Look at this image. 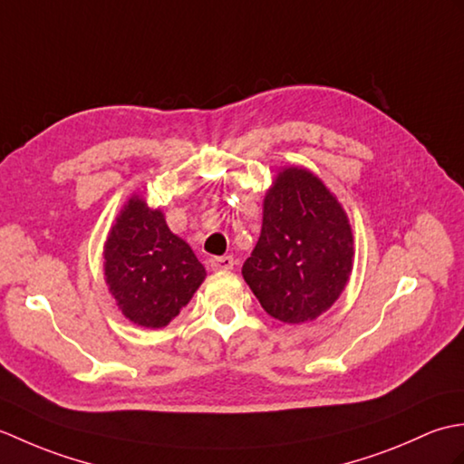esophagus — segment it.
<instances>
[{"label": "esophagus", "instance_id": "esophagus-1", "mask_svg": "<svg viewBox=\"0 0 464 464\" xmlns=\"http://www.w3.org/2000/svg\"><path fill=\"white\" fill-rule=\"evenodd\" d=\"M233 257L231 255H225V257H213L211 259V269L213 271H231L233 269Z\"/></svg>", "mask_w": 464, "mask_h": 464}]
</instances>
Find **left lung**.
Wrapping results in <instances>:
<instances>
[{
  "label": "left lung",
  "instance_id": "left-lung-1",
  "mask_svg": "<svg viewBox=\"0 0 464 464\" xmlns=\"http://www.w3.org/2000/svg\"><path fill=\"white\" fill-rule=\"evenodd\" d=\"M353 245L349 217L329 187L307 167H283L265 193L259 241L241 273L267 314L301 324L341 297Z\"/></svg>",
  "mask_w": 464,
  "mask_h": 464
}]
</instances>
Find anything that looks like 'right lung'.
Instances as JSON below:
<instances>
[{"instance_id":"obj_1","label":"right lung","mask_w":464,"mask_h":464,"mask_svg":"<svg viewBox=\"0 0 464 464\" xmlns=\"http://www.w3.org/2000/svg\"><path fill=\"white\" fill-rule=\"evenodd\" d=\"M193 249L171 233L160 207L133 193L103 245V277L125 319L161 329L181 313L205 281Z\"/></svg>"}]
</instances>
